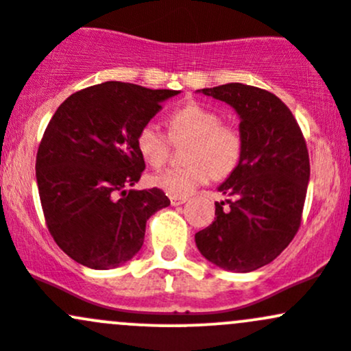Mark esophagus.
Wrapping results in <instances>:
<instances>
[{"label": "esophagus", "instance_id": "34e87169", "mask_svg": "<svg viewBox=\"0 0 351 351\" xmlns=\"http://www.w3.org/2000/svg\"><path fill=\"white\" fill-rule=\"evenodd\" d=\"M187 199L186 197H177V196H171V204L172 206H179V204H184Z\"/></svg>", "mask_w": 351, "mask_h": 351}]
</instances>
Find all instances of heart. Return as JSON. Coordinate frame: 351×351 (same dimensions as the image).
<instances>
[{"label": "heart", "instance_id": "obj_1", "mask_svg": "<svg viewBox=\"0 0 351 351\" xmlns=\"http://www.w3.org/2000/svg\"><path fill=\"white\" fill-rule=\"evenodd\" d=\"M169 136L154 121L140 126L136 149L152 165L164 164L172 142L187 140L182 150L186 164L152 176V184L169 196L186 197L204 186L213 176L223 179L238 167L243 155V136L231 123L221 121L218 111L191 101L167 118Z\"/></svg>", "mask_w": 351, "mask_h": 351}]
</instances>
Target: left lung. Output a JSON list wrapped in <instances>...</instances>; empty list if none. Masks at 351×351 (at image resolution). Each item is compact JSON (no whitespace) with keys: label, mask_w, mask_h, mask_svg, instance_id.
<instances>
[{"label":"left lung","mask_w":351,"mask_h":351,"mask_svg":"<svg viewBox=\"0 0 351 351\" xmlns=\"http://www.w3.org/2000/svg\"><path fill=\"white\" fill-rule=\"evenodd\" d=\"M240 114L243 155L218 187L215 221L197 231L202 256L233 272L277 258L298 233L309 182V154L294 114L272 93L230 82L202 89Z\"/></svg>","instance_id":"1"}]
</instances>
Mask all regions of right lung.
Instances as JSON below:
<instances>
[{
	"label": "right lung",
	"mask_w": 351,
	"mask_h": 351,
	"mask_svg": "<svg viewBox=\"0 0 351 351\" xmlns=\"http://www.w3.org/2000/svg\"><path fill=\"white\" fill-rule=\"evenodd\" d=\"M172 89L108 81L57 108L37 152V184L47 228L72 260L106 270L142 248L147 219L171 204L164 191L128 189L145 160L136 133Z\"/></svg>",
	"instance_id": "add662e5"
}]
</instances>
